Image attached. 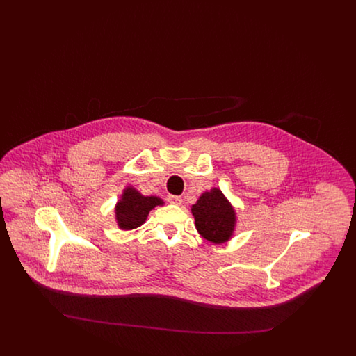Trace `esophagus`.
Returning <instances> with one entry per match:
<instances>
[{
    "label": "esophagus",
    "instance_id": "1",
    "mask_svg": "<svg viewBox=\"0 0 356 356\" xmlns=\"http://www.w3.org/2000/svg\"><path fill=\"white\" fill-rule=\"evenodd\" d=\"M168 202L170 204H175V205H180L181 202H183V199L180 196H168Z\"/></svg>",
    "mask_w": 356,
    "mask_h": 356
}]
</instances>
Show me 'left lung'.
I'll use <instances>...</instances> for the list:
<instances>
[{
	"mask_svg": "<svg viewBox=\"0 0 356 356\" xmlns=\"http://www.w3.org/2000/svg\"><path fill=\"white\" fill-rule=\"evenodd\" d=\"M192 213L199 234L215 243L227 241L234 231L235 211L227 202L220 189H211L205 192L197 203L192 205Z\"/></svg>",
	"mask_w": 356,
	"mask_h": 356,
	"instance_id": "8db88e82",
	"label": "left lung"
}]
</instances>
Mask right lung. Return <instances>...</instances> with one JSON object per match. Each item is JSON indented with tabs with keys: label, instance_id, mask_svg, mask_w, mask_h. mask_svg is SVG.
Returning <instances> with one entry per match:
<instances>
[{
	"label": "right lung",
	"instance_id": "1",
	"mask_svg": "<svg viewBox=\"0 0 356 356\" xmlns=\"http://www.w3.org/2000/svg\"><path fill=\"white\" fill-rule=\"evenodd\" d=\"M163 202L154 196H143L136 189L127 188L121 200L116 205V218L120 228L134 229L140 227L149 213V211Z\"/></svg>",
	"mask_w": 356,
	"mask_h": 356
}]
</instances>
